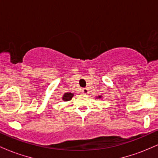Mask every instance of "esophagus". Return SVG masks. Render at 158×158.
<instances>
[{"mask_svg":"<svg viewBox=\"0 0 158 158\" xmlns=\"http://www.w3.org/2000/svg\"><path fill=\"white\" fill-rule=\"evenodd\" d=\"M81 91H82V94H88V90L87 89V88H82V90H81Z\"/></svg>","mask_w":158,"mask_h":158,"instance_id":"obj_1","label":"esophagus"}]
</instances>
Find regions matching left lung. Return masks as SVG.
<instances>
[{"instance_id": "8db88e82", "label": "left lung", "mask_w": 158, "mask_h": 158, "mask_svg": "<svg viewBox=\"0 0 158 158\" xmlns=\"http://www.w3.org/2000/svg\"><path fill=\"white\" fill-rule=\"evenodd\" d=\"M99 97V98H100V97Z\"/></svg>"}]
</instances>
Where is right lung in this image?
<instances>
[{
	"label": "right lung",
	"instance_id": "right-lung-1",
	"mask_svg": "<svg viewBox=\"0 0 158 158\" xmlns=\"http://www.w3.org/2000/svg\"><path fill=\"white\" fill-rule=\"evenodd\" d=\"M73 97V94L71 93H65L63 96L62 99L64 101H70L72 99V97Z\"/></svg>",
	"mask_w": 158,
	"mask_h": 158
}]
</instances>
